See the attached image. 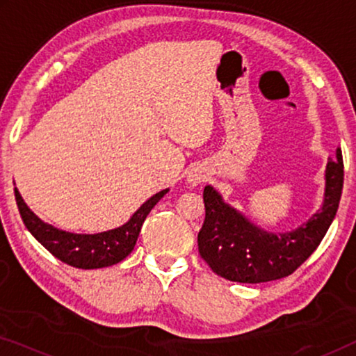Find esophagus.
Masks as SVG:
<instances>
[{
  "label": "esophagus",
  "instance_id": "obj_1",
  "mask_svg": "<svg viewBox=\"0 0 356 356\" xmlns=\"http://www.w3.org/2000/svg\"><path fill=\"white\" fill-rule=\"evenodd\" d=\"M188 179H189V183L197 184V183L202 181V175L201 173H191V175H189Z\"/></svg>",
  "mask_w": 356,
  "mask_h": 356
}]
</instances>
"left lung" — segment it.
<instances>
[{
  "label": "left lung",
  "instance_id": "left-lung-1",
  "mask_svg": "<svg viewBox=\"0 0 356 356\" xmlns=\"http://www.w3.org/2000/svg\"><path fill=\"white\" fill-rule=\"evenodd\" d=\"M324 181L321 207L295 230L284 233L254 225L207 184L204 188L206 220L197 235L202 259L217 275L240 284H261L293 274L319 246L337 213L343 188L340 149L335 159L327 160Z\"/></svg>",
  "mask_w": 356,
  "mask_h": 356
}]
</instances>
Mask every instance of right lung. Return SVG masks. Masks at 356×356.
I'll list each match as a JSON object with an SVG mask.
<instances>
[{
    "mask_svg": "<svg viewBox=\"0 0 356 356\" xmlns=\"http://www.w3.org/2000/svg\"><path fill=\"white\" fill-rule=\"evenodd\" d=\"M168 191L170 189L167 188L155 193L129 217L128 222L121 227L100 233H72L60 230L38 218L24 202L17 188H14V196H16L24 225L53 256L79 269H100V267L118 264L126 256H129L138 241L145 217Z\"/></svg>",
    "mask_w": 356,
    "mask_h": 356,
    "instance_id": "add662e5",
    "label": "right lung"
}]
</instances>
